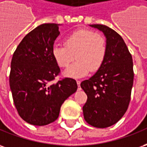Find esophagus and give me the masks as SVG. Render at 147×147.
<instances>
[{
    "label": "esophagus",
    "instance_id": "esophagus-1",
    "mask_svg": "<svg viewBox=\"0 0 147 147\" xmlns=\"http://www.w3.org/2000/svg\"><path fill=\"white\" fill-rule=\"evenodd\" d=\"M76 83H77V84H78V87H80V83H81L80 81V80H77V81H76ZM79 89H80V88H79Z\"/></svg>",
    "mask_w": 147,
    "mask_h": 147
}]
</instances>
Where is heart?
Segmentation results:
<instances>
[{"mask_svg":"<svg viewBox=\"0 0 147 147\" xmlns=\"http://www.w3.org/2000/svg\"><path fill=\"white\" fill-rule=\"evenodd\" d=\"M63 45H54L52 52L59 67H66L76 59L63 71L66 76H84L90 70L98 71L105 61L107 52L106 39L93 31H76L64 39Z\"/></svg>","mask_w":147,"mask_h":147,"instance_id":"obj_1","label":"heart"}]
</instances>
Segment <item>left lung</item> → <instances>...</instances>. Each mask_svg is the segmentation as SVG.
I'll return each mask as SVG.
<instances>
[{"mask_svg": "<svg viewBox=\"0 0 147 147\" xmlns=\"http://www.w3.org/2000/svg\"><path fill=\"white\" fill-rule=\"evenodd\" d=\"M103 32L107 52L105 61L95 75L80 87L88 95L83 107L84 119L98 128L115 124L127 111L134 81L132 56L123 39L102 24H90Z\"/></svg>", "mask_w": 147, "mask_h": 147, "instance_id": "obj_1", "label": "left lung"}]
</instances>
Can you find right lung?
<instances>
[{
	"label": "right lung",
	"mask_w": 147,
	"mask_h": 147,
	"mask_svg": "<svg viewBox=\"0 0 147 147\" xmlns=\"http://www.w3.org/2000/svg\"><path fill=\"white\" fill-rule=\"evenodd\" d=\"M58 24H43L28 33L14 52L9 85L15 107L28 123L45 126L59 117L63 102L77 90L76 81L64 78L52 56L59 35Z\"/></svg>",
	"instance_id": "add662e5"
}]
</instances>
